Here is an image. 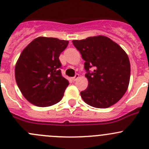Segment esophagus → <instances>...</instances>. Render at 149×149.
Here are the masks:
<instances>
[{
    "label": "esophagus",
    "mask_w": 149,
    "mask_h": 149,
    "mask_svg": "<svg viewBox=\"0 0 149 149\" xmlns=\"http://www.w3.org/2000/svg\"><path fill=\"white\" fill-rule=\"evenodd\" d=\"M79 77H80V75H79L78 74H76L75 76H74V77H72V80H73V81H76V80H77V79H78Z\"/></svg>",
    "instance_id": "esophagus-1"
}]
</instances>
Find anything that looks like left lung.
<instances>
[{"instance_id": "left-lung-1", "label": "left lung", "mask_w": 149, "mask_h": 149, "mask_svg": "<svg viewBox=\"0 0 149 149\" xmlns=\"http://www.w3.org/2000/svg\"><path fill=\"white\" fill-rule=\"evenodd\" d=\"M85 60L88 86L80 92L86 104L107 108L118 102L128 88L130 63L125 51L108 37L97 36L73 40ZM95 68L93 72L89 69Z\"/></svg>"}]
</instances>
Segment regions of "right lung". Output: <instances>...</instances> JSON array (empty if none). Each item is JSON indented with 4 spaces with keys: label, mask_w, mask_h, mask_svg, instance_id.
Returning a JSON list of instances; mask_svg holds the SVG:
<instances>
[{
    "label": "right lung",
    "mask_w": 149,
    "mask_h": 149,
    "mask_svg": "<svg viewBox=\"0 0 149 149\" xmlns=\"http://www.w3.org/2000/svg\"><path fill=\"white\" fill-rule=\"evenodd\" d=\"M68 44L66 40L41 36L22 50L15 66V79L31 104L48 107L61 100L69 81L61 74L59 56Z\"/></svg>",
    "instance_id": "add662e5"
}]
</instances>
